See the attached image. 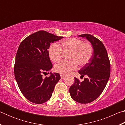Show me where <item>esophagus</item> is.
Here are the masks:
<instances>
[{"instance_id": "1", "label": "esophagus", "mask_w": 125, "mask_h": 125, "mask_svg": "<svg viewBox=\"0 0 125 125\" xmlns=\"http://www.w3.org/2000/svg\"><path fill=\"white\" fill-rule=\"evenodd\" d=\"M65 77V75H62V74H61V79H64V78Z\"/></svg>"}]
</instances>
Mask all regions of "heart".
<instances>
[{
	"instance_id": "obj_1",
	"label": "heart",
	"mask_w": 125,
	"mask_h": 125,
	"mask_svg": "<svg viewBox=\"0 0 125 125\" xmlns=\"http://www.w3.org/2000/svg\"><path fill=\"white\" fill-rule=\"evenodd\" d=\"M61 47L64 51H71V61H61L55 65V71L62 74H67L75 70L78 64L80 66L85 65L93 56V48L90 43L77 38H70L61 41L60 46L54 43L50 46L48 54L53 62H58L62 58Z\"/></svg>"
}]
</instances>
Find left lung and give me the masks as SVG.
I'll use <instances>...</instances> for the list:
<instances>
[{
	"instance_id": "1",
	"label": "left lung",
	"mask_w": 125,
	"mask_h": 125,
	"mask_svg": "<svg viewBox=\"0 0 125 125\" xmlns=\"http://www.w3.org/2000/svg\"><path fill=\"white\" fill-rule=\"evenodd\" d=\"M86 38L92 44L93 54L89 61L78 72L86 75L82 82L74 78V83L69 88L74 100L80 104L92 102L100 95L108 82L110 75V63L106 50L103 42L90 34L78 35Z\"/></svg>"
}]
</instances>
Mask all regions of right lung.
<instances>
[{
	"mask_svg": "<svg viewBox=\"0 0 125 125\" xmlns=\"http://www.w3.org/2000/svg\"><path fill=\"white\" fill-rule=\"evenodd\" d=\"M62 38L39 31L29 35L19 46L14 65L15 77L21 92L31 102L41 104L47 101L61 79L57 73L50 72V77L45 78L42 73L52 68L48 51L50 44Z\"/></svg>",
	"mask_w": 125,
	"mask_h": 125,
	"instance_id": "1",
	"label": "right lung"
}]
</instances>
